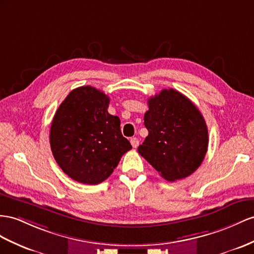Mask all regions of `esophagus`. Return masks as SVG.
Instances as JSON below:
<instances>
[{"instance_id": "34e87169", "label": "esophagus", "mask_w": 254, "mask_h": 254, "mask_svg": "<svg viewBox=\"0 0 254 254\" xmlns=\"http://www.w3.org/2000/svg\"><path fill=\"white\" fill-rule=\"evenodd\" d=\"M131 145L133 146V148H137L138 147V145H139V140L136 138V137H133V138H131Z\"/></svg>"}]
</instances>
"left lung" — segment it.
I'll list each match as a JSON object with an SVG mask.
<instances>
[{
  "mask_svg": "<svg viewBox=\"0 0 254 254\" xmlns=\"http://www.w3.org/2000/svg\"><path fill=\"white\" fill-rule=\"evenodd\" d=\"M148 106L144 123L149 133L138 153L167 181L190 176L201 164L208 148L203 115L174 89L151 96Z\"/></svg>",
  "mask_w": 254,
  "mask_h": 254,
  "instance_id": "left-lung-1",
  "label": "left lung"
}]
</instances>
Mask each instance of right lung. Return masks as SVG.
Returning <instances> with one entry per match:
<instances>
[{
  "mask_svg": "<svg viewBox=\"0 0 254 254\" xmlns=\"http://www.w3.org/2000/svg\"><path fill=\"white\" fill-rule=\"evenodd\" d=\"M109 97L90 86L71 90L58 108L50 127L54 158L68 177L84 185L107 179L121 157L131 150L119 117L108 113Z\"/></svg>",
  "mask_w": 254,
  "mask_h": 254,
  "instance_id": "obj_1",
  "label": "right lung"
}]
</instances>
